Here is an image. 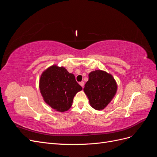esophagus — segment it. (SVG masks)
Instances as JSON below:
<instances>
[{"label": "esophagus", "instance_id": "1", "mask_svg": "<svg viewBox=\"0 0 157 157\" xmlns=\"http://www.w3.org/2000/svg\"><path fill=\"white\" fill-rule=\"evenodd\" d=\"M79 84L80 85V86H81L82 88L84 87V82H83V81H82V82H79Z\"/></svg>", "mask_w": 157, "mask_h": 157}]
</instances>
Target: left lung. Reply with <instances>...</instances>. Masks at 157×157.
Segmentation results:
<instances>
[{"instance_id": "obj_1", "label": "left lung", "mask_w": 157, "mask_h": 157, "mask_svg": "<svg viewBox=\"0 0 157 157\" xmlns=\"http://www.w3.org/2000/svg\"><path fill=\"white\" fill-rule=\"evenodd\" d=\"M117 83L111 74L105 71L95 70L88 74V80L84 85V92L90 105L98 111L103 110L115 97Z\"/></svg>"}]
</instances>
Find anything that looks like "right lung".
<instances>
[{"mask_svg": "<svg viewBox=\"0 0 157 157\" xmlns=\"http://www.w3.org/2000/svg\"><path fill=\"white\" fill-rule=\"evenodd\" d=\"M39 90L47 105L56 111L63 113L71 108L74 96L82 88L73 73L63 66L52 65L42 73Z\"/></svg>", "mask_w": 157, "mask_h": 157, "instance_id": "right-lung-1", "label": "right lung"}]
</instances>
